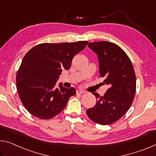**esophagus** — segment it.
I'll return each mask as SVG.
<instances>
[{
	"instance_id": "1",
	"label": "esophagus",
	"mask_w": 156,
	"mask_h": 156,
	"mask_svg": "<svg viewBox=\"0 0 156 156\" xmlns=\"http://www.w3.org/2000/svg\"><path fill=\"white\" fill-rule=\"evenodd\" d=\"M76 92L78 94H83L86 93V91L85 90H78L76 91Z\"/></svg>"
}]
</instances>
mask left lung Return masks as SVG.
I'll list each match as a JSON object with an SVG mask.
<instances>
[{
    "label": "left lung",
    "mask_w": 156,
    "mask_h": 156,
    "mask_svg": "<svg viewBox=\"0 0 156 156\" xmlns=\"http://www.w3.org/2000/svg\"><path fill=\"white\" fill-rule=\"evenodd\" d=\"M97 55L99 73L104 84L110 85L103 96L98 98L94 107L89 108L87 115L94 122L108 125L117 122L132 105L136 91V78L133 64L122 48L109 41L88 44Z\"/></svg>",
    "instance_id": "left-lung-1"
}]
</instances>
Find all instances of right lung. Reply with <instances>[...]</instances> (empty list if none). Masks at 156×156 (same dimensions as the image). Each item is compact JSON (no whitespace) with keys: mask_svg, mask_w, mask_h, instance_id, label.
<instances>
[{"mask_svg":"<svg viewBox=\"0 0 156 156\" xmlns=\"http://www.w3.org/2000/svg\"><path fill=\"white\" fill-rule=\"evenodd\" d=\"M88 44L87 41L71 43L40 44L31 48L22 60L16 74V88L26 109L34 117L48 119L66 107L73 87L62 83L55 87L63 69H70L76 54Z\"/></svg>","mask_w":156,"mask_h":156,"instance_id":"right-lung-1","label":"right lung"}]
</instances>
